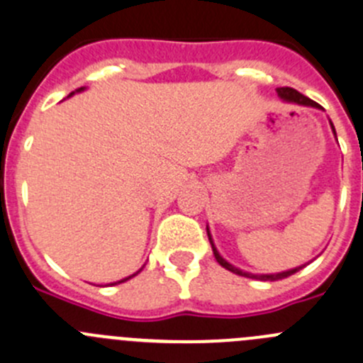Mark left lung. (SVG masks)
<instances>
[{"mask_svg": "<svg viewBox=\"0 0 363 363\" xmlns=\"http://www.w3.org/2000/svg\"><path fill=\"white\" fill-rule=\"evenodd\" d=\"M277 92H279L280 99L287 101V103H296V104H301V106L321 108L318 103H314V101L308 99V97H305L303 94H300V92H298V90H294V88H291V86H280V88H277ZM330 124H332V122H330ZM332 129H333V124H332ZM333 133H335V129H333ZM207 238H209L211 246H213V253H214V257H216L218 264H220V266H223L225 269H228V271H232V273H235V275L246 277V279L264 280V282H266V280H269V282H275V280H282V279H287V277L294 275L296 271H300L301 267H303V266H298V267H294V269L282 271V273H271V275H253V273H246V271H242V269H239V267H235V266H232V264H228L227 260H225L223 257H221L220 253H218L216 246H214V242H213V238H211L209 228H207Z\"/></svg>", "mask_w": 363, "mask_h": 363, "instance_id": "obj_1", "label": "left lung"}]
</instances>
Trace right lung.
<instances>
[{
	"label": "right lung",
	"mask_w": 363,
	"mask_h": 363,
	"mask_svg": "<svg viewBox=\"0 0 363 363\" xmlns=\"http://www.w3.org/2000/svg\"><path fill=\"white\" fill-rule=\"evenodd\" d=\"M81 90H84V88H83V86H81V88H77L76 92H81ZM72 94H74V92H72ZM72 94H70V96H72ZM70 96H69V97H70ZM140 271H142V269H138V271H136V273H133V275H131V277H125V279L118 280V282H113V284H110V286H117V284H122V282H125V280H129V279H133V277H136V275H138Z\"/></svg>",
	"instance_id": "right-lung-1"
}]
</instances>
